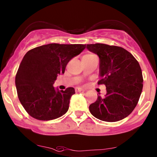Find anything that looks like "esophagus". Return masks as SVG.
<instances>
[{
    "mask_svg": "<svg viewBox=\"0 0 157 157\" xmlns=\"http://www.w3.org/2000/svg\"><path fill=\"white\" fill-rule=\"evenodd\" d=\"M75 91L76 92H80L84 91V90L82 88H79V87H77V88H75Z\"/></svg>",
    "mask_w": 157,
    "mask_h": 157,
    "instance_id": "esophagus-1",
    "label": "esophagus"
}]
</instances>
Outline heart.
Returning <instances> with one entry per match:
<instances>
[{"mask_svg":"<svg viewBox=\"0 0 157 157\" xmlns=\"http://www.w3.org/2000/svg\"><path fill=\"white\" fill-rule=\"evenodd\" d=\"M90 55H92V54H86V55H85L84 56H90Z\"/></svg>","mask_w":157,"mask_h":157,"instance_id":"heart-1","label":"heart"}]
</instances>
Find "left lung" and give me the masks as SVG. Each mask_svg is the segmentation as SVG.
Returning <instances> with one entry per match:
<instances>
[{
	"label": "left lung",
	"instance_id": "left-lung-1",
	"mask_svg": "<svg viewBox=\"0 0 157 157\" xmlns=\"http://www.w3.org/2000/svg\"><path fill=\"white\" fill-rule=\"evenodd\" d=\"M86 48L99 57L98 84H105V97L98 95L90 105V113L102 121L117 122L133 111L142 92L143 76L135 58L125 49L104 44H87Z\"/></svg>",
	"mask_w": 157,
	"mask_h": 157
}]
</instances>
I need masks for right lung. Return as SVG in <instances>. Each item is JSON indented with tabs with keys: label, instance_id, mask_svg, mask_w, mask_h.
Segmentation results:
<instances>
[{
	"label": "right lung",
	"instance_id": "add662e5",
	"mask_svg": "<svg viewBox=\"0 0 157 157\" xmlns=\"http://www.w3.org/2000/svg\"><path fill=\"white\" fill-rule=\"evenodd\" d=\"M86 44H49L34 48L25 55L16 75L21 104L31 117L43 121L55 120L67 111L73 87L55 90L53 83L64 74L69 61L79 55Z\"/></svg>",
	"mask_w": 157,
	"mask_h": 157
}]
</instances>
